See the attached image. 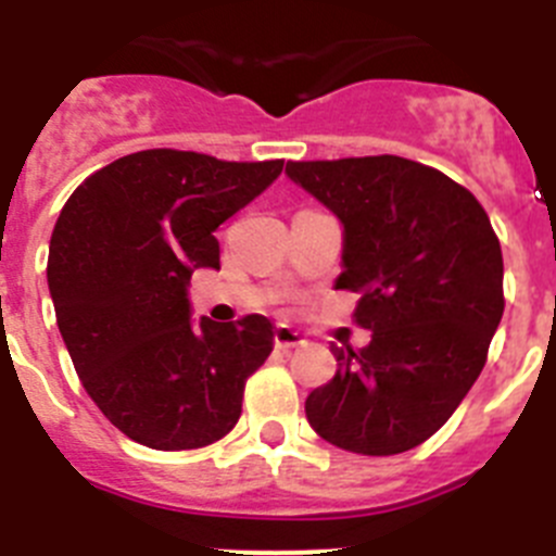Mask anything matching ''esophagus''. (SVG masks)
I'll use <instances>...</instances> for the list:
<instances>
[{"label":"esophagus","instance_id":"obj_1","mask_svg":"<svg viewBox=\"0 0 556 556\" xmlns=\"http://www.w3.org/2000/svg\"><path fill=\"white\" fill-rule=\"evenodd\" d=\"M275 348H281V351H289V348H301L306 345V339H303V333H298L294 328L289 326H275Z\"/></svg>","mask_w":556,"mask_h":556}]
</instances>
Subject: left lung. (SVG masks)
<instances>
[{"instance_id": "obj_1", "label": "left lung", "mask_w": 556, "mask_h": 556, "mask_svg": "<svg viewBox=\"0 0 556 556\" xmlns=\"http://www.w3.org/2000/svg\"><path fill=\"white\" fill-rule=\"evenodd\" d=\"M292 184L342 223L337 289L358 294L362 351L333 345L337 376L306 417L337 448L404 454L468 395L504 314V258L479 200L397 155L289 161Z\"/></svg>"}]
</instances>
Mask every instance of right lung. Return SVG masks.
I'll list each match as a JSON object with an SVG mask.
<instances>
[{
  "instance_id": "right-lung-1",
  "label": "right lung",
  "mask_w": 556,
  "mask_h": 556,
  "mask_svg": "<svg viewBox=\"0 0 556 556\" xmlns=\"http://www.w3.org/2000/svg\"><path fill=\"white\" fill-rule=\"evenodd\" d=\"M281 169L141 150L102 166L63 205L47 262L58 328L91 401L136 443L203 448L242 415L244 381L273 353V323H194L189 281L219 269L214 230Z\"/></svg>"
}]
</instances>
